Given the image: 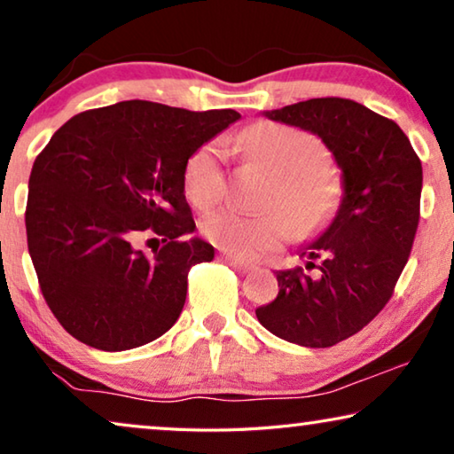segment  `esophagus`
Masks as SVG:
<instances>
[{
  "label": "esophagus",
  "instance_id": "1",
  "mask_svg": "<svg viewBox=\"0 0 454 454\" xmlns=\"http://www.w3.org/2000/svg\"><path fill=\"white\" fill-rule=\"evenodd\" d=\"M221 262H225V264H229L231 266L233 270H238L239 275H246V272H250L254 266L252 264H246V262H239V260H235V258H231V256H227V254H221Z\"/></svg>",
  "mask_w": 454,
  "mask_h": 454
}]
</instances>
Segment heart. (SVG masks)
Returning <instances> with one entry per match:
<instances>
[{
  "label": "heart",
  "instance_id": "heart-1",
  "mask_svg": "<svg viewBox=\"0 0 454 454\" xmlns=\"http://www.w3.org/2000/svg\"><path fill=\"white\" fill-rule=\"evenodd\" d=\"M247 159L269 167L277 179L266 213L225 208L202 221V235L229 256L258 260L275 252L297 231L314 235L334 219L343 200V184L326 160L318 136L283 123L258 121L239 134ZM221 142H207L185 160L184 188L196 208H213L225 196ZM286 210L283 211L282 208Z\"/></svg>",
  "mask_w": 454,
  "mask_h": 454
}]
</instances>
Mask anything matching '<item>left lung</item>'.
Masks as SVG:
<instances>
[{
    "label": "left lung",
    "mask_w": 454,
    "mask_h": 454,
    "mask_svg": "<svg viewBox=\"0 0 454 454\" xmlns=\"http://www.w3.org/2000/svg\"><path fill=\"white\" fill-rule=\"evenodd\" d=\"M264 115L325 142L343 173V200L331 225L301 250L306 269L278 270V295L256 316L289 343L333 347L393 297L418 231L421 160L393 120L351 98H309Z\"/></svg>",
    "instance_id": "obj_1"
}]
</instances>
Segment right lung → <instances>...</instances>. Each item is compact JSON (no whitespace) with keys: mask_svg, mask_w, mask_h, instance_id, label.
Returning a JSON list of instances; mask_svg holds the SVG:
<instances>
[{"mask_svg":"<svg viewBox=\"0 0 454 454\" xmlns=\"http://www.w3.org/2000/svg\"><path fill=\"white\" fill-rule=\"evenodd\" d=\"M233 109L121 101L82 111L51 136L28 179L27 239L59 325L101 351L159 339L182 314L188 272L215 247L194 233L184 194L190 154L238 121ZM140 232L164 241L136 251Z\"/></svg>","mask_w":454,"mask_h":454,"instance_id":"1","label":"right lung"}]
</instances>
